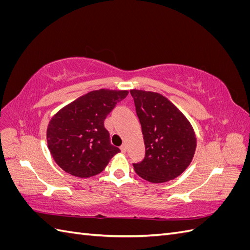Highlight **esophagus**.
Wrapping results in <instances>:
<instances>
[{"mask_svg": "<svg viewBox=\"0 0 250 250\" xmlns=\"http://www.w3.org/2000/svg\"><path fill=\"white\" fill-rule=\"evenodd\" d=\"M120 149H121V151H122V152H123V153H125V152H126V150H127V147H126V145H125V144H123V145L120 147Z\"/></svg>", "mask_w": 250, "mask_h": 250, "instance_id": "obj_1", "label": "esophagus"}]
</instances>
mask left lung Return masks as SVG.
Returning a JSON list of instances; mask_svg holds the SVG:
<instances>
[{"label":"left lung","mask_w":250,"mask_h":250,"mask_svg":"<svg viewBox=\"0 0 250 250\" xmlns=\"http://www.w3.org/2000/svg\"><path fill=\"white\" fill-rule=\"evenodd\" d=\"M140 119L146 153L133 164L143 179L161 184L176 178L191 164L196 150V135L188 120L163 95L131 89Z\"/></svg>","instance_id":"obj_1"}]
</instances>
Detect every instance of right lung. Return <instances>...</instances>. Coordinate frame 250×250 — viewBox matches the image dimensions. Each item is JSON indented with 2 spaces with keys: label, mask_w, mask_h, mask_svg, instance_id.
Returning <instances> with one entry per match:
<instances>
[{
  "label": "right lung",
  "mask_w": 250,
  "mask_h": 250,
  "mask_svg": "<svg viewBox=\"0 0 250 250\" xmlns=\"http://www.w3.org/2000/svg\"><path fill=\"white\" fill-rule=\"evenodd\" d=\"M127 95L128 90H93L53 116L47 142L60 168L80 178L97 175L105 169L120 149L110 144L104 120Z\"/></svg>",
  "instance_id": "add662e5"
}]
</instances>
